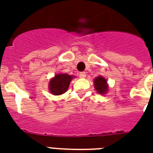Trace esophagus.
<instances>
[{"label": "esophagus", "instance_id": "34e87169", "mask_svg": "<svg viewBox=\"0 0 153 153\" xmlns=\"http://www.w3.org/2000/svg\"><path fill=\"white\" fill-rule=\"evenodd\" d=\"M79 77L82 78V79H84L85 77H86V73L85 72H80L79 73Z\"/></svg>", "mask_w": 153, "mask_h": 153}]
</instances>
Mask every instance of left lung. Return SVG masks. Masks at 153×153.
I'll use <instances>...</instances> for the list:
<instances>
[{"instance_id":"8db88e82","label":"left lung","mask_w":153,"mask_h":153,"mask_svg":"<svg viewBox=\"0 0 153 153\" xmlns=\"http://www.w3.org/2000/svg\"><path fill=\"white\" fill-rule=\"evenodd\" d=\"M94 87H95V89L97 91V93H99L100 95L107 94L108 90H109L108 80L101 75L96 77L94 79Z\"/></svg>"}]
</instances>
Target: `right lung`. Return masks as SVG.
<instances>
[{"label": "right lung", "instance_id": "right-lung-1", "mask_svg": "<svg viewBox=\"0 0 153 153\" xmlns=\"http://www.w3.org/2000/svg\"><path fill=\"white\" fill-rule=\"evenodd\" d=\"M74 78L68 74H56L49 82V91L53 95H61L68 90L70 83Z\"/></svg>", "mask_w": 153, "mask_h": 153}]
</instances>
